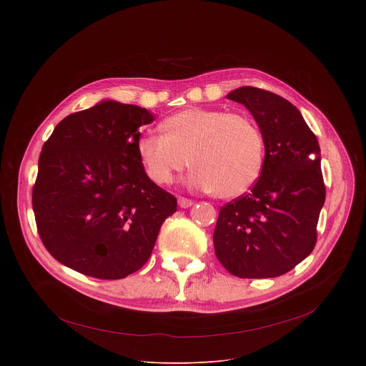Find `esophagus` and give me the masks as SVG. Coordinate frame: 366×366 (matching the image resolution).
<instances>
[{
	"label": "esophagus",
	"instance_id": "34e87169",
	"mask_svg": "<svg viewBox=\"0 0 366 366\" xmlns=\"http://www.w3.org/2000/svg\"><path fill=\"white\" fill-rule=\"evenodd\" d=\"M192 204H194L192 199L185 198V197H178V205H179L181 208H188V207H191Z\"/></svg>",
	"mask_w": 366,
	"mask_h": 366
}]
</instances>
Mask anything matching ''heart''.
<instances>
[{
    "label": "heart",
    "instance_id": "1",
    "mask_svg": "<svg viewBox=\"0 0 366 366\" xmlns=\"http://www.w3.org/2000/svg\"><path fill=\"white\" fill-rule=\"evenodd\" d=\"M162 129L165 134H144L137 143L140 161L156 184H169L191 159L194 187L234 198L262 171L264 136L247 116L191 107L168 117Z\"/></svg>",
    "mask_w": 366,
    "mask_h": 366
}]
</instances>
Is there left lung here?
<instances>
[{
    "label": "left lung",
    "mask_w": 366,
    "mask_h": 366,
    "mask_svg": "<svg viewBox=\"0 0 366 366\" xmlns=\"http://www.w3.org/2000/svg\"><path fill=\"white\" fill-rule=\"evenodd\" d=\"M227 98L254 117L265 159L250 191L220 208L213 234L216 256L234 277L275 278L295 268L316 246L326 199L320 146L285 98L254 86L237 88Z\"/></svg>",
    "instance_id": "1"
}]
</instances>
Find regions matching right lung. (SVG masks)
<instances>
[{
  "label": "right lung",
  "mask_w": 366,
  "mask_h": 366,
  "mask_svg": "<svg viewBox=\"0 0 366 366\" xmlns=\"http://www.w3.org/2000/svg\"><path fill=\"white\" fill-rule=\"evenodd\" d=\"M146 110L104 101L65 117L44 142L31 204L43 246L98 280H122L152 254L177 198L144 172L139 127Z\"/></svg>",
  "instance_id": "obj_1"
}]
</instances>
